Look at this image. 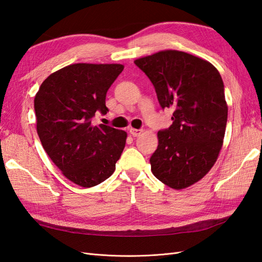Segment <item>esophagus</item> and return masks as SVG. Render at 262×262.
Masks as SVG:
<instances>
[{
  "instance_id": "34e87169",
  "label": "esophagus",
  "mask_w": 262,
  "mask_h": 262,
  "mask_svg": "<svg viewBox=\"0 0 262 262\" xmlns=\"http://www.w3.org/2000/svg\"><path fill=\"white\" fill-rule=\"evenodd\" d=\"M143 130L142 129H133V128H131L130 129V134L132 137H140L141 134H143Z\"/></svg>"
}]
</instances>
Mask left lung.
Wrapping results in <instances>:
<instances>
[{
	"instance_id": "1",
	"label": "left lung",
	"mask_w": 262,
	"mask_h": 262,
	"mask_svg": "<svg viewBox=\"0 0 262 262\" xmlns=\"http://www.w3.org/2000/svg\"><path fill=\"white\" fill-rule=\"evenodd\" d=\"M134 63L153 83L162 108L172 109V124L157 133L149 158L153 175L180 190L201 180L215 164L227 122L224 84L209 61L178 50H163Z\"/></svg>"
}]
</instances>
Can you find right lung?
Returning <instances> with one entry per match:
<instances>
[{
	"label": "right lung",
	"mask_w": 262,
	"mask_h": 262,
	"mask_svg": "<svg viewBox=\"0 0 262 262\" xmlns=\"http://www.w3.org/2000/svg\"><path fill=\"white\" fill-rule=\"evenodd\" d=\"M123 68L70 64L47 77L35 96L43 149L63 175L81 187L97 186L112 176L124 148L125 131L92 123L97 112L107 114V91Z\"/></svg>",
	"instance_id": "add662e5"
}]
</instances>
